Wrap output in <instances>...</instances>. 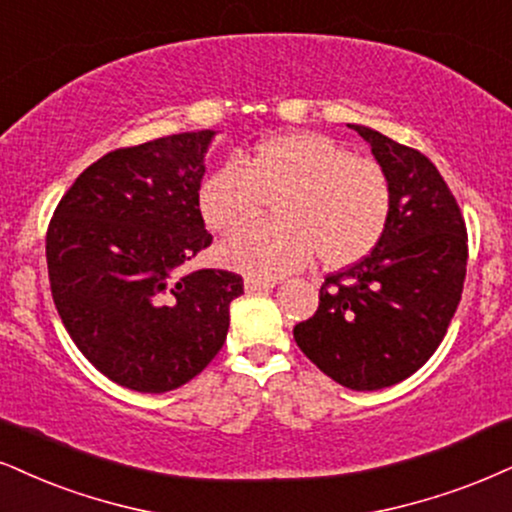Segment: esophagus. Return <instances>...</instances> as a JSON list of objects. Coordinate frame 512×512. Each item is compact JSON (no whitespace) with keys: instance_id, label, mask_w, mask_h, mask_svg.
Segmentation results:
<instances>
[{"instance_id":"1","label":"esophagus","mask_w":512,"mask_h":512,"mask_svg":"<svg viewBox=\"0 0 512 512\" xmlns=\"http://www.w3.org/2000/svg\"><path fill=\"white\" fill-rule=\"evenodd\" d=\"M277 280H261V277H246L244 289L246 292H261V289H273Z\"/></svg>"}]
</instances>
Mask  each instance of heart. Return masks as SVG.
I'll list each match as a JSON object with an SVG mask.
<instances>
[{"mask_svg": "<svg viewBox=\"0 0 512 512\" xmlns=\"http://www.w3.org/2000/svg\"><path fill=\"white\" fill-rule=\"evenodd\" d=\"M275 201L277 223L246 230L218 246L220 263L275 280L318 258L346 268L372 254L391 218V182L380 163L315 132L261 142L206 178L199 211L213 232H237Z\"/></svg>", "mask_w": 512, "mask_h": 512, "instance_id": "obj_1", "label": "heart"}]
</instances>
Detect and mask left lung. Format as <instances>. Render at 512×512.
Segmentation results:
<instances>
[{"label": "left lung", "instance_id": "1", "mask_svg": "<svg viewBox=\"0 0 512 512\" xmlns=\"http://www.w3.org/2000/svg\"><path fill=\"white\" fill-rule=\"evenodd\" d=\"M391 182V218L370 256L325 277L299 349L339 382L375 391L430 361L449 330L468 268V227L437 166L382 132L349 125Z\"/></svg>", "mask_w": 512, "mask_h": 512}]
</instances>
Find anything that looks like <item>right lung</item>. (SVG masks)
I'll return each instance as SVG.
<instances>
[{
    "instance_id": "1",
    "label": "right lung",
    "mask_w": 512,
    "mask_h": 512,
    "mask_svg": "<svg viewBox=\"0 0 512 512\" xmlns=\"http://www.w3.org/2000/svg\"><path fill=\"white\" fill-rule=\"evenodd\" d=\"M213 130L113 149L75 178L47 227L54 306L75 346L121 387L163 394L223 349L242 275H180L213 242L199 211Z\"/></svg>"
}]
</instances>
